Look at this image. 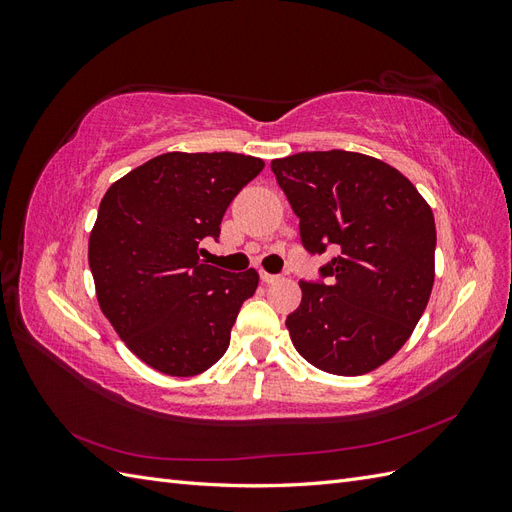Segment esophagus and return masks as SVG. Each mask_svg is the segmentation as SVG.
<instances>
[{
  "instance_id": "1",
  "label": "esophagus",
  "mask_w": 512,
  "mask_h": 512,
  "mask_svg": "<svg viewBox=\"0 0 512 512\" xmlns=\"http://www.w3.org/2000/svg\"><path fill=\"white\" fill-rule=\"evenodd\" d=\"M260 280L265 282V284H275V282H280V280H282V275H271V273L260 271Z\"/></svg>"
}]
</instances>
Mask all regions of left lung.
Listing matches in <instances>:
<instances>
[{
  "mask_svg": "<svg viewBox=\"0 0 512 512\" xmlns=\"http://www.w3.org/2000/svg\"><path fill=\"white\" fill-rule=\"evenodd\" d=\"M271 170L299 218L309 254L335 256L301 280L286 318L297 352L337 376L380 367L421 320L436 254L431 207L397 168L354 151H303Z\"/></svg>",
  "mask_w": 512,
  "mask_h": 512,
  "instance_id": "obj_1",
  "label": "left lung"
}]
</instances>
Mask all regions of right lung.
Masks as SVG:
<instances>
[{
  "label": "right lung",
  "mask_w": 512,
  "mask_h": 512,
  "mask_svg": "<svg viewBox=\"0 0 512 512\" xmlns=\"http://www.w3.org/2000/svg\"><path fill=\"white\" fill-rule=\"evenodd\" d=\"M265 162L243 153L170 151L104 194L89 237L98 303L126 346L166 376L188 378L218 363L254 269L205 265L198 245L218 241L228 205Z\"/></svg>",
  "instance_id": "right-lung-1"
}]
</instances>
